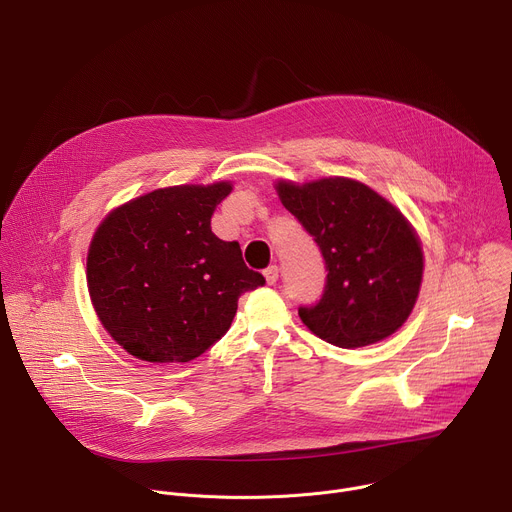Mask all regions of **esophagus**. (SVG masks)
Returning a JSON list of instances; mask_svg holds the SVG:
<instances>
[{
  "instance_id": "obj_1",
  "label": "esophagus",
  "mask_w": 512,
  "mask_h": 512,
  "mask_svg": "<svg viewBox=\"0 0 512 512\" xmlns=\"http://www.w3.org/2000/svg\"><path fill=\"white\" fill-rule=\"evenodd\" d=\"M265 279H267L269 285H275V283H277V279H279V269H277V265H269V267L265 269Z\"/></svg>"
}]
</instances>
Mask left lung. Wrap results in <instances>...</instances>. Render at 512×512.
Segmentation results:
<instances>
[{
  "label": "left lung",
  "mask_w": 512,
  "mask_h": 512,
  "mask_svg": "<svg viewBox=\"0 0 512 512\" xmlns=\"http://www.w3.org/2000/svg\"><path fill=\"white\" fill-rule=\"evenodd\" d=\"M281 204L314 237L326 263L324 294L300 306L302 322L340 348L375 344L409 318L421 287L423 253L407 218L350 178L279 180Z\"/></svg>",
  "instance_id": "left-lung-1"
}]
</instances>
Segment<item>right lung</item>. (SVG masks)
<instances>
[{"label":"right lung","mask_w":512,"mask_h":512,"mask_svg":"<svg viewBox=\"0 0 512 512\" xmlns=\"http://www.w3.org/2000/svg\"><path fill=\"white\" fill-rule=\"evenodd\" d=\"M233 186H172L107 214L87 257L95 312L111 338L148 362H188L221 340L241 294L265 277L237 241H221L210 216Z\"/></svg>","instance_id":"right-lung-1"}]
</instances>
